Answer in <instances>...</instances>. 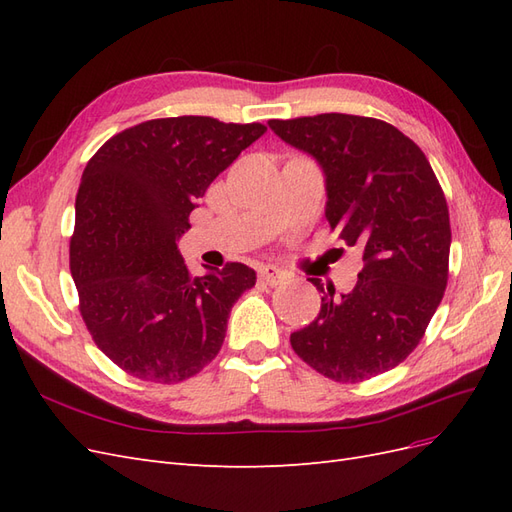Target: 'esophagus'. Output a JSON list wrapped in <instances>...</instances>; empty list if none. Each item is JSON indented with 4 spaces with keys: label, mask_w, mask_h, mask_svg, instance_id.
Segmentation results:
<instances>
[{
    "label": "esophagus",
    "mask_w": 512,
    "mask_h": 512,
    "mask_svg": "<svg viewBox=\"0 0 512 512\" xmlns=\"http://www.w3.org/2000/svg\"><path fill=\"white\" fill-rule=\"evenodd\" d=\"M260 280L265 282L267 286H280L284 280H286V273H282L280 269L277 267H273V265H265L260 269Z\"/></svg>",
    "instance_id": "34e87169"
}]
</instances>
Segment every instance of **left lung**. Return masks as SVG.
I'll return each instance as SVG.
<instances>
[{"instance_id": "1", "label": "left lung", "mask_w": 512, "mask_h": 512, "mask_svg": "<svg viewBox=\"0 0 512 512\" xmlns=\"http://www.w3.org/2000/svg\"><path fill=\"white\" fill-rule=\"evenodd\" d=\"M269 128L327 177V222L363 254L348 294L320 292V314L290 335L292 350L335 382L384 374L421 342L444 297L451 222L440 181L414 141L374 117L322 113Z\"/></svg>"}]
</instances>
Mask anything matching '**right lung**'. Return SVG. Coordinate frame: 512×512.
Segmentation results:
<instances>
[{
    "mask_svg": "<svg viewBox=\"0 0 512 512\" xmlns=\"http://www.w3.org/2000/svg\"><path fill=\"white\" fill-rule=\"evenodd\" d=\"M265 132L213 117L149 119L87 162L70 271L89 335L126 374L177 384L218 356L230 309L256 273L228 262L194 277L177 239L211 181Z\"/></svg>",
    "mask_w": 512,
    "mask_h": 512,
    "instance_id": "obj_1",
    "label": "right lung"
}]
</instances>
